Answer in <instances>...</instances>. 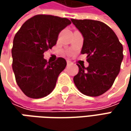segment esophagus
<instances>
[{
	"mask_svg": "<svg viewBox=\"0 0 131 131\" xmlns=\"http://www.w3.org/2000/svg\"><path fill=\"white\" fill-rule=\"evenodd\" d=\"M71 61H70V60H67V65H68V66H69V65H71Z\"/></svg>",
	"mask_w": 131,
	"mask_h": 131,
	"instance_id": "1",
	"label": "esophagus"
}]
</instances>
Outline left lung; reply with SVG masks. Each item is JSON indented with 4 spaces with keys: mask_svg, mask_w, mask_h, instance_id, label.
Returning a JSON list of instances; mask_svg holds the SVG:
<instances>
[{
    "mask_svg": "<svg viewBox=\"0 0 131 131\" xmlns=\"http://www.w3.org/2000/svg\"><path fill=\"white\" fill-rule=\"evenodd\" d=\"M71 22L84 37L82 54H87L89 66L79 67L73 82L79 90L88 96H99L112 86L120 71L123 47L117 35L105 23L92 19Z\"/></svg>",
    "mask_w": 131,
    "mask_h": 131,
    "instance_id": "1",
    "label": "left lung"
}]
</instances>
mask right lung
Here are the masks:
<instances>
[{"label":"right lung","mask_w":131,"mask_h":131,"mask_svg":"<svg viewBox=\"0 0 131 131\" xmlns=\"http://www.w3.org/2000/svg\"><path fill=\"white\" fill-rule=\"evenodd\" d=\"M71 23L67 18L38 14L16 33L12 49L13 71L18 86L29 98H43L52 92L66 61L58 58L47 62L43 53L56 44L59 33Z\"/></svg>","instance_id":"right-lung-1"}]
</instances>
